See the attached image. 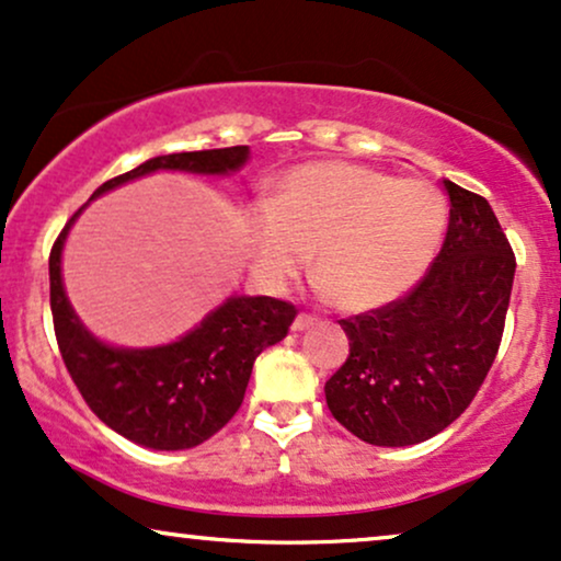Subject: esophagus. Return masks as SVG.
<instances>
[{
    "label": "esophagus",
    "instance_id": "obj_1",
    "mask_svg": "<svg viewBox=\"0 0 561 561\" xmlns=\"http://www.w3.org/2000/svg\"><path fill=\"white\" fill-rule=\"evenodd\" d=\"M318 321L316 316H310V313H300L295 318V323H293V331H305V329H310V325H313Z\"/></svg>",
    "mask_w": 561,
    "mask_h": 561
}]
</instances>
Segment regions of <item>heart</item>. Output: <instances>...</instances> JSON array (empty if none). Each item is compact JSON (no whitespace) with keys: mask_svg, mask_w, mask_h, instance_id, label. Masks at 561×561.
<instances>
[{"mask_svg":"<svg viewBox=\"0 0 561 561\" xmlns=\"http://www.w3.org/2000/svg\"><path fill=\"white\" fill-rule=\"evenodd\" d=\"M448 204L422 179H391L344 160L287 170L274 202L251 211L248 253L264 287H282L313 253V272L344 310L409 293L435 259Z\"/></svg>","mask_w":561,"mask_h":561,"instance_id":"heart-1","label":"heart"}]
</instances>
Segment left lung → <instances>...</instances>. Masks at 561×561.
I'll return each instance as SVG.
<instances>
[{
    "label": "left lung",
    "instance_id": "1",
    "mask_svg": "<svg viewBox=\"0 0 561 561\" xmlns=\"http://www.w3.org/2000/svg\"><path fill=\"white\" fill-rule=\"evenodd\" d=\"M450 219L427 274L399 300L342 318L350 357L325 380L333 420L382 448L435 437L497 357L515 253L484 196L445 181Z\"/></svg>",
    "mask_w": 561,
    "mask_h": 561
}]
</instances>
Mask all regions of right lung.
Instances as JSON below:
<instances>
[{
    "instance_id": "1",
    "label": "right lung",
    "mask_w": 561,
    "mask_h": 561,
    "mask_svg": "<svg viewBox=\"0 0 561 561\" xmlns=\"http://www.w3.org/2000/svg\"><path fill=\"white\" fill-rule=\"evenodd\" d=\"M248 147L160 154L105 181L92 198L154 170L222 175L243 168ZM64 225L48 256L51 316L61 359L98 420L131 443L154 450H186L217 435L243 403L253 363L287 336L297 308L276 297H228L179 342L152 350H118L98 342L75 316L61 285Z\"/></svg>"
}]
</instances>
